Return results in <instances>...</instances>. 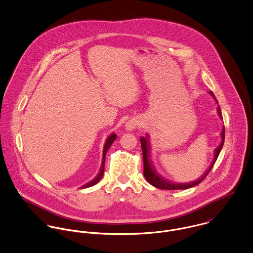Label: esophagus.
<instances>
[{
    "label": "esophagus",
    "instance_id": "obj_1",
    "mask_svg": "<svg viewBox=\"0 0 253 253\" xmlns=\"http://www.w3.org/2000/svg\"><path fill=\"white\" fill-rule=\"evenodd\" d=\"M139 123H138V120L137 119H130L126 124V129L128 130V131H131V130H134L137 126H138Z\"/></svg>",
    "mask_w": 253,
    "mask_h": 253
}]
</instances>
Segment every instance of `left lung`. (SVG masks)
Segmentation results:
<instances>
[{
    "mask_svg": "<svg viewBox=\"0 0 253 253\" xmlns=\"http://www.w3.org/2000/svg\"><path fill=\"white\" fill-rule=\"evenodd\" d=\"M210 93L214 97V99L216 100L214 94L212 91H210ZM217 101V100H216ZM217 112H218V115L221 119L222 118V113H221V109L220 106L217 107ZM221 138H222V141L220 145L217 147L215 149V152H214V158H213V162L211 163L210 169L205 172V174L199 178L198 180L194 181V182H190V183H172V182H169V181L164 179L163 177H161L155 170L154 167L152 166V163L149 161V157H150V142H149V136L146 135V137H140V142H141V147H142V153H143V164H144V170H143V174H144L145 178L146 180L148 181L151 185H153L154 187L156 188H159V189H162V190H181V189H188V188H191V187H194V186H197L198 184H200L202 181L204 180L207 175L210 173V171L211 170L213 165L215 164L216 162L217 158L220 154V151L223 147L224 144V139H225V127H223L222 131H221Z\"/></svg>",
    "mask_w": 253,
    "mask_h": 253,
    "instance_id": "left-lung-1",
    "label": "left lung"
}]
</instances>
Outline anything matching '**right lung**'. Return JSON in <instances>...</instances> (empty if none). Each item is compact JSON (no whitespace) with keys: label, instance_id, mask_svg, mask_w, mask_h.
<instances>
[{"label":"right lung","instance_id":"1","mask_svg":"<svg viewBox=\"0 0 253 253\" xmlns=\"http://www.w3.org/2000/svg\"><path fill=\"white\" fill-rule=\"evenodd\" d=\"M116 137H117V135H116L115 133H112L111 135H109L108 138H107V140H106V142H105V145H104V149H103L102 165H101V169H100V171H99L98 175H97V176H96L94 179H92V180L90 181V182L86 183V184H85L84 186H83L82 188H87V187H91V186L95 185L96 183H98L99 180L102 178V176H103V173H104V164H105V157H106V153H107V151H108V149L110 148V146H111L112 143L115 141Z\"/></svg>","mask_w":253,"mask_h":253}]
</instances>
